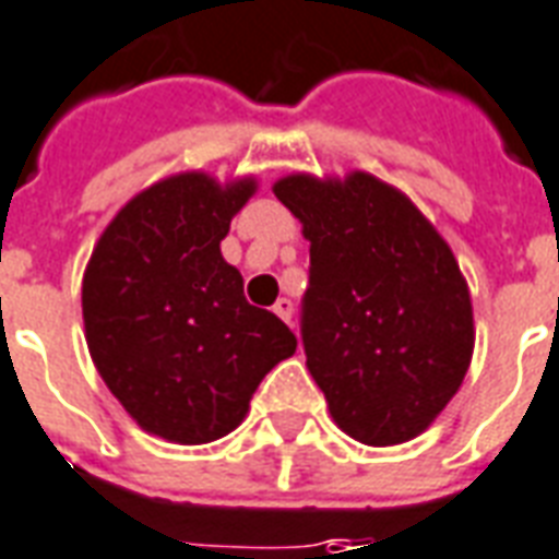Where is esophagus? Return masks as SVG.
I'll return each mask as SVG.
<instances>
[{
	"instance_id": "34e87169",
	"label": "esophagus",
	"mask_w": 559,
	"mask_h": 559,
	"mask_svg": "<svg viewBox=\"0 0 559 559\" xmlns=\"http://www.w3.org/2000/svg\"><path fill=\"white\" fill-rule=\"evenodd\" d=\"M274 314L276 318H283L285 324H292V314H295V304L288 300V297H280L274 304Z\"/></svg>"
}]
</instances>
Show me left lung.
Here are the masks:
<instances>
[{
  "mask_svg": "<svg viewBox=\"0 0 559 559\" xmlns=\"http://www.w3.org/2000/svg\"><path fill=\"white\" fill-rule=\"evenodd\" d=\"M274 194L309 241L300 333L333 421L374 448L409 442L472 365V295L454 250L404 191L365 170L288 174Z\"/></svg>",
  "mask_w": 559,
  "mask_h": 559,
  "instance_id": "8db88e82",
  "label": "left lung"
}]
</instances>
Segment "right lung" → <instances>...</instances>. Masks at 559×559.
<instances>
[{
  "mask_svg": "<svg viewBox=\"0 0 559 559\" xmlns=\"http://www.w3.org/2000/svg\"><path fill=\"white\" fill-rule=\"evenodd\" d=\"M255 188V176H165L111 217L87 259L91 359L132 421L167 442L233 433L264 374L297 350L274 312L247 304L221 253Z\"/></svg>",
  "mask_w": 559,
  "mask_h": 559,
  "instance_id": "add662e5",
  "label": "right lung"
}]
</instances>
